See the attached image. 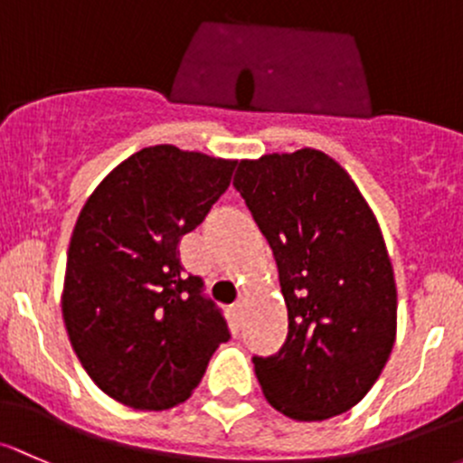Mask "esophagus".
<instances>
[{
	"label": "esophagus",
	"mask_w": 463,
	"mask_h": 463,
	"mask_svg": "<svg viewBox=\"0 0 463 463\" xmlns=\"http://www.w3.org/2000/svg\"><path fill=\"white\" fill-rule=\"evenodd\" d=\"M246 304H248V297H246V295H240V299L235 301V313H237V315H241V313H244Z\"/></svg>",
	"instance_id": "esophagus-1"
}]
</instances>
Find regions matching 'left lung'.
Returning a JSON list of instances; mask_svg holds the SVG:
<instances>
[{
	"instance_id": "1",
	"label": "left lung",
	"mask_w": 463,
	"mask_h": 463,
	"mask_svg": "<svg viewBox=\"0 0 463 463\" xmlns=\"http://www.w3.org/2000/svg\"><path fill=\"white\" fill-rule=\"evenodd\" d=\"M235 191L269 241L288 337L255 354L272 408L297 421L342 415L391 357L397 288L382 231L348 173L321 150L237 164Z\"/></svg>"
}]
</instances>
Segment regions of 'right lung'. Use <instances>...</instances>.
<instances>
[{"label":"right lung","instance_id":"obj_1","mask_svg":"<svg viewBox=\"0 0 463 463\" xmlns=\"http://www.w3.org/2000/svg\"><path fill=\"white\" fill-rule=\"evenodd\" d=\"M237 162L150 146L121 162L77 217L61 310L72 350L109 397L139 411L186 402L231 339L177 244L231 186Z\"/></svg>","mask_w":463,"mask_h":463}]
</instances>
